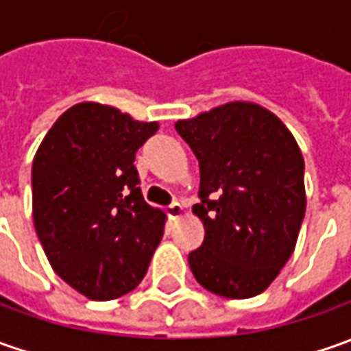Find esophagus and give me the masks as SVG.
Instances as JSON below:
<instances>
[{
	"mask_svg": "<svg viewBox=\"0 0 351 351\" xmlns=\"http://www.w3.org/2000/svg\"><path fill=\"white\" fill-rule=\"evenodd\" d=\"M165 212H167V215L171 217V219H176V217H180L182 215V206L178 204V202H173V204H169L167 208H165Z\"/></svg>",
	"mask_w": 351,
	"mask_h": 351,
	"instance_id": "obj_1",
	"label": "esophagus"
}]
</instances>
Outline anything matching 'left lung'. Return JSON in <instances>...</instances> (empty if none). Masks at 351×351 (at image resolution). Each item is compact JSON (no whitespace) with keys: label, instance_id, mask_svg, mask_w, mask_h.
Masks as SVG:
<instances>
[{"label":"left lung","instance_id":"obj_1","mask_svg":"<svg viewBox=\"0 0 351 351\" xmlns=\"http://www.w3.org/2000/svg\"><path fill=\"white\" fill-rule=\"evenodd\" d=\"M175 128L199 163L192 212L206 237L188 254L190 270L215 295H258L293 254L305 217V161L295 138L268 108L245 101Z\"/></svg>","mask_w":351,"mask_h":351}]
</instances>
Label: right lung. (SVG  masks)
Segmentation results:
<instances>
[{
    "label": "right lung",
    "instance_id": "1",
    "mask_svg": "<svg viewBox=\"0 0 351 351\" xmlns=\"http://www.w3.org/2000/svg\"><path fill=\"white\" fill-rule=\"evenodd\" d=\"M157 130L114 106L79 103L34 155V229L54 272L81 295H126L163 239L167 215L143 199L134 165Z\"/></svg>",
    "mask_w": 351,
    "mask_h": 351
}]
</instances>
